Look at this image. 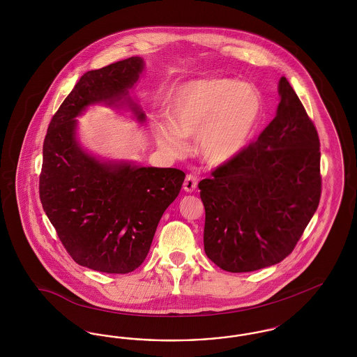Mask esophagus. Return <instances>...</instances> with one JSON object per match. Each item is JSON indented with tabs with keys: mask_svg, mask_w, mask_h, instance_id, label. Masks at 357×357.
<instances>
[{
	"mask_svg": "<svg viewBox=\"0 0 357 357\" xmlns=\"http://www.w3.org/2000/svg\"><path fill=\"white\" fill-rule=\"evenodd\" d=\"M198 186V178L195 175H187L186 179H185V183H183V188L187 192H192L197 190Z\"/></svg>",
	"mask_w": 357,
	"mask_h": 357,
	"instance_id": "obj_1",
	"label": "esophagus"
}]
</instances>
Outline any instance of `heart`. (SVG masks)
<instances>
[{
  "mask_svg": "<svg viewBox=\"0 0 357 357\" xmlns=\"http://www.w3.org/2000/svg\"><path fill=\"white\" fill-rule=\"evenodd\" d=\"M262 102L253 86L230 79H204L181 86L171 99V124L160 126L159 146L176 156L187 153L186 139H196L206 163L234 160L253 137Z\"/></svg>",
  "mask_w": 357,
  "mask_h": 357,
  "instance_id": "obj_1",
  "label": "heart"
}]
</instances>
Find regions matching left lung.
I'll list each match as a JSON object with an SVG mask.
<instances>
[{"label":"left lung","mask_w":357,"mask_h":357,"mask_svg":"<svg viewBox=\"0 0 357 357\" xmlns=\"http://www.w3.org/2000/svg\"><path fill=\"white\" fill-rule=\"evenodd\" d=\"M275 118L230 163L199 182L206 255L223 271L253 272L294 249L321 195L320 140L287 77Z\"/></svg>","instance_id":"left-lung-1"}]
</instances>
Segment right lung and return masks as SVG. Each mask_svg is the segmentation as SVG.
<instances>
[{"mask_svg":"<svg viewBox=\"0 0 357 357\" xmlns=\"http://www.w3.org/2000/svg\"><path fill=\"white\" fill-rule=\"evenodd\" d=\"M143 70L139 56L88 70L52 118L43 146V208L73 261L98 272L126 274L143 264L186 176L178 169L100 159L77 140L76 118L95 104L127 107L144 123L130 96Z\"/></svg>","mask_w":357,"mask_h":357,"instance_id":"add662e5","label":"right lung"}]
</instances>
